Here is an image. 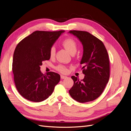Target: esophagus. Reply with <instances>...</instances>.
<instances>
[{"mask_svg":"<svg viewBox=\"0 0 131 131\" xmlns=\"http://www.w3.org/2000/svg\"><path fill=\"white\" fill-rule=\"evenodd\" d=\"M67 78V77H66V76H64V75H61V78L62 79H66V78Z\"/></svg>","mask_w":131,"mask_h":131,"instance_id":"obj_1","label":"esophagus"}]
</instances>
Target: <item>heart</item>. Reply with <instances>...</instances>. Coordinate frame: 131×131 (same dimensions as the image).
Instances as JSON below:
<instances>
[{
  "label": "heart",
  "instance_id": "b5f03b06",
  "mask_svg": "<svg viewBox=\"0 0 131 131\" xmlns=\"http://www.w3.org/2000/svg\"><path fill=\"white\" fill-rule=\"evenodd\" d=\"M62 46L64 47L71 54H74L76 53L78 45L77 42L74 39L71 38H67L62 42ZM56 54V49L54 46L51 47L49 51V55L50 58H54ZM55 69L59 73L66 74L68 72V69L67 67L62 64H59L55 67Z\"/></svg>",
  "mask_w": 131,
  "mask_h": 131
}]
</instances>
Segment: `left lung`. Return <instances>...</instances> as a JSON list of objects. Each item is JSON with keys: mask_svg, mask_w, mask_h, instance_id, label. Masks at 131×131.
I'll return each instance as SVG.
<instances>
[{"mask_svg": "<svg viewBox=\"0 0 131 131\" xmlns=\"http://www.w3.org/2000/svg\"><path fill=\"white\" fill-rule=\"evenodd\" d=\"M82 42L84 49L80 62L84 78L72 77L74 85L69 92L80 103L93 101L103 92L110 77L109 55L103 42L86 31L70 30Z\"/></svg>", "mask_w": 131, "mask_h": 131, "instance_id": "obj_1", "label": "left lung"}]
</instances>
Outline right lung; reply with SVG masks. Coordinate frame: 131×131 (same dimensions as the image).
Returning a JSON list of instances; mask_svg holds the SVG:
<instances>
[{
	"instance_id": "obj_1",
	"label": "right lung",
	"mask_w": 131,
	"mask_h": 131,
	"mask_svg": "<svg viewBox=\"0 0 131 131\" xmlns=\"http://www.w3.org/2000/svg\"><path fill=\"white\" fill-rule=\"evenodd\" d=\"M64 30H37L26 37L16 47L13 72L16 88L26 100L34 102L45 100L52 93L60 75L40 71L42 61L49 60V51Z\"/></svg>"
}]
</instances>
